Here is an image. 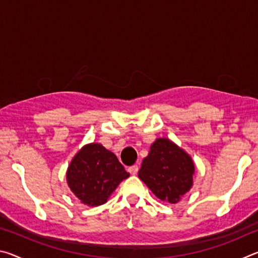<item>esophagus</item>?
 <instances>
[{
    "label": "esophagus",
    "instance_id": "obj_1",
    "mask_svg": "<svg viewBox=\"0 0 258 258\" xmlns=\"http://www.w3.org/2000/svg\"><path fill=\"white\" fill-rule=\"evenodd\" d=\"M127 171L130 172V174H132V175H135V174H137L138 171H139V166L138 165L131 166V167H128Z\"/></svg>",
    "mask_w": 258,
    "mask_h": 258
}]
</instances>
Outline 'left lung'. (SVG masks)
I'll use <instances>...</instances> for the list:
<instances>
[{
    "mask_svg": "<svg viewBox=\"0 0 258 258\" xmlns=\"http://www.w3.org/2000/svg\"><path fill=\"white\" fill-rule=\"evenodd\" d=\"M194 174L195 164L191 157L171 140L159 138L143 159L139 177L157 198L176 204L191 189Z\"/></svg>",
    "mask_w": 258,
    "mask_h": 258,
    "instance_id": "obj_1",
    "label": "left lung"
}]
</instances>
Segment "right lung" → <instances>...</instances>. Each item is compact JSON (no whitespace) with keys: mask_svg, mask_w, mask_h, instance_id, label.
<instances>
[{"mask_svg":"<svg viewBox=\"0 0 258 258\" xmlns=\"http://www.w3.org/2000/svg\"><path fill=\"white\" fill-rule=\"evenodd\" d=\"M128 176L115 154L100 143L83 147L67 169L72 192L81 203L92 207L107 203L119 183Z\"/></svg>","mask_w":258,"mask_h":258,"instance_id":"obj_1","label":"right lung"}]
</instances>
